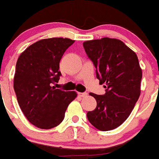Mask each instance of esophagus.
I'll return each mask as SVG.
<instances>
[{
  "mask_svg": "<svg viewBox=\"0 0 159 159\" xmlns=\"http://www.w3.org/2000/svg\"><path fill=\"white\" fill-rule=\"evenodd\" d=\"M87 95L88 94L86 92H78V95L81 97H86V96H87Z\"/></svg>",
  "mask_w": 159,
  "mask_h": 159,
  "instance_id": "obj_1",
  "label": "esophagus"
}]
</instances>
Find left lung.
I'll use <instances>...</instances> for the list:
<instances>
[{"instance_id":"left-lung-1","label":"left lung","mask_w":159,"mask_h":159,"mask_svg":"<svg viewBox=\"0 0 159 159\" xmlns=\"http://www.w3.org/2000/svg\"><path fill=\"white\" fill-rule=\"evenodd\" d=\"M88 58L96 68V77L104 84L103 95L90 93L97 106L87 118L100 131L122 125L133 110L140 95L142 70L137 55L122 41L104 37L83 42Z\"/></svg>"}]
</instances>
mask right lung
Wrapping results in <instances>:
<instances>
[{"instance_id": "obj_1", "label": "right lung", "mask_w": 159, "mask_h": 159, "mask_svg": "<svg viewBox=\"0 0 159 159\" xmlns=\"http://www.w3.org/2000/svg\"><path fill=\"white\" fill-rule=\"evenodd\" d=\"M75 41L53 37L40 40L21 53L17 60L14 89L19 105L29 122L50 129L64 120L75 91H64L52 85L59 82V62Z\"/></svg>"}]
</instances>
